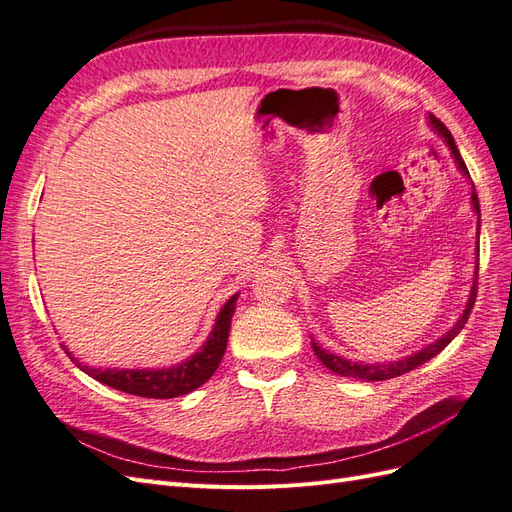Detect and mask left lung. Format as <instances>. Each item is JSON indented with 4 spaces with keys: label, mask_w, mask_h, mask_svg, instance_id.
Instances as JSON below:
<instances>
[{
    "label": "left lung",
    "mask_w": 512,
    "mask_h": 512,
    "mask_svg": "<svg viewBox=\"0 0 512 512\" xmlns=\"http://www.w3.org/2000/svg\"><path fill=\"white\" fill-rule=\"evenodd\" d=\"M428 123H430V127L435 129L437 134H439L445 142H448V147H450V151H452V155H454V162L458 164V168H461V173L469 177L467 166H465V162H463L461 153H458V149H456V142H454V138H452V134H450V129L445 127V125L437 119L435 114H428ZM471 188H474V186H471ZM471 205H474V212L478 214V220H480V203H478L476 190H471ZM478 229H480V225H478ZM478 235H480V231H478ZM478 253H480V251L476 248V255H478ZM474 274H476V277H474V285H471L469 300H467V305H465L463 316L458 318L456 324L452 326V329H450L448 333H445L443 337H439L437 342H432V344H428L426 348L417 350L415 355H409V357L398 359V361H389V363H363V361L359 363V361H350V359H344V357H339V355H333V352L324 350V348L318 346L316 342H311L313 352H316L318 359H320L331 372L348 376V378H361V381H389V378H396V376H402V374H406V372H411V370L419 368V365H424L426 361H430L432 357H437L439 352H441L445 346H448L458 333L463 331V326L467 324L469 313H471V309H474V303H476L478 264H476V272H474Z\"/></svg>",
    "instance_id": "8db88e82"
}]
</instances>
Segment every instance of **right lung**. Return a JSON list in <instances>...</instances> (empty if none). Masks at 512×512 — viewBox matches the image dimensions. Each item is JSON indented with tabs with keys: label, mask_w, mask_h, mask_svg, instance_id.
<instances>
[{
	"label": "right lung",
	"mask_w": 512,
	"mask_h": 512,
	"mask_svg": "<svg viewBox=\"0 0 512 512\" xmlns=\"http://www.w3.org/2000/svg\"><path fill=\"white\" fill-rule=\"evenodd\" d=\"M235 298L238 294L231 296L225 305H222L214 331L209 333L207 342L199 348V352L186 361H181L179 365H173V368H164V370H114V368H88V365L77 363L75 357H71V352L67 355L71 361L86 372L88 376L97 378L99 383L114 387L119 391L131 393V396H140V398H177V396H186V393L194 391L196 387H201L207 383L216 368L222 361V355L227 350V339L231 331V318L235 311Z\"/></svg>",
	"instance_id": "obj_1"
}]
</instances>
